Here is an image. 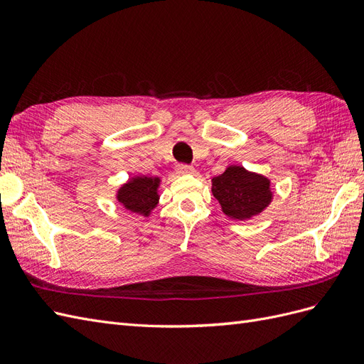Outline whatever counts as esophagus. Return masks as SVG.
<instances>
[{"mask_svg":"<svg viewBox=\"0 0 364 364\" xmlns=\"http://www.w3.org/2000/svg\"><path fill=\"white\" fill-rule=\"evenodd\" d=\"M178 173L179 174H191V173H194V168L188 164H179L178 165Z\"/></svg>","mask_w":364,"mask_h":364,"instance_id":"obj_1","label":"esophagus"}]
</instances>
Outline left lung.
<instances>
[{
    "instance_id": "left-lung-1",
    "label": "left lung",
    "mask_w": 364,
    "mask_h": 364,
    "mask_svg": "<svg viewBox=\"0 0 364 364\" xmlns=\"http://www.w3.org/2000/svg\"><path fill=\"white\" fill-rule=\"evenodd\" d=\"M270 182L243 167H229L213 179V194L228 217L250 218L270 203Z\"/></svg>"
}]
</instances>
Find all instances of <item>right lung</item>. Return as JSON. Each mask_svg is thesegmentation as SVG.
Returning <instances> with one entry per match:
<instances>
[{
	"label": "right lung",
	"mask_w": 364,
	"mask_h": 364,
	"mask_svg": "<svg viewBox=\"0 0 364 364\" xmlns=\"http://www.w3.org/2000/svg\"><path fill=\"white\" fill-rule=\"evenodd\" d=\"M158 185L159 179H151L147 176L134 178V181L121 186V190L118 191V200L132 213L149 214L150 209L155 208L158 203Z\"/></svg>",
	"instance_id": "obj_1"
}]
</instances>
